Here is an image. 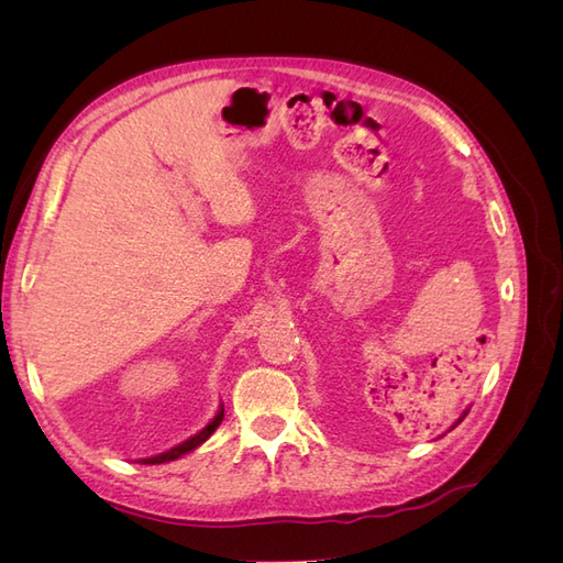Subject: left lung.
<instances>
[{"mask_svg": "<svg viewBox=\"0 0 563 563\" xmlns=\"http://www.w3.org/2000/svg\"><path fill=\"white\" fill-rule=\"evenodd\" d=\"M467 413H470V408H467V411H463V416H460V418H457V420L453 422V428H455V424H460V422H463V418H465ZM453 428H451V430H453Z\"/></svg>", "mask_w": 563, "mask_h": 563, "instance_id": "obj_1", "label": "left lung"}]
</instances>
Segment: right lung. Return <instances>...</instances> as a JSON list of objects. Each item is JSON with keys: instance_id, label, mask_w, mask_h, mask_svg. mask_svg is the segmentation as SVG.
Masks as SVG:
<instances>
[{"instance_id": "add662e5", "label": "right lung", "mask_w": 563, "mask_h": 563, "mask_svg": "<svg viewBox=\"0 0 563 563\" xmlns=\"http://www.w3.org/2000/svg\"><path fill=\"white\" fill-rule=\"evenodd\" d=\"M223 416H225V408L220 406V411L216 413V418L207 424V428H203L201 432H197L195 437H190V439H185L183 444H178V446H174V449H168V451H164V453H159V455H152V457H143L141 463L143 465H162V463H172V460H176V457H180V455H185V453H190V451H195L197 446H201L203 441H207L216 430H218V424L223 422Z\"/></svg>"}]
</instances>
